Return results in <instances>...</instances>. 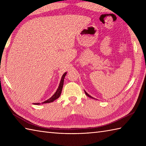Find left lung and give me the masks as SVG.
<instances>
[{"label":"left lung","instance_id":"8db88e82","mask_svg":"<svg viewBox=\"0 0 146 146\" xmlns=\"http://www.w3.org/2000/svg\"><path fill=\"white\" fill-rule=\"evenodd\" d=\"M85 92V94H86V95H87V96H88V97H91V98H92V97H91V96H90V95H88V94H87V93H86V92Z\"/></svg>","mask_w":146,"mask_h":146}]
</instances>
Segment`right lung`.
Listing matches in <instances>:
<instances>
[{"mask_svg": "<svg viewBox=\"0 0 146 146\" xmlns=\"http://www.w3.org/2000/svg\"><path fill=\"white\" fill-rule=\"evenodd\" d=\"M64 75H63V77H62V79H61V80L60 84V85H59V87H58V88L57 89L56 92H55V94H54L53 95H52L50 98L48 99V100L45 101L44 103H51V102H52L53 101H54L55 100H56L57 98H58L59 97H60V95H61V94L62 88H63V86L64 78ZM36 104L38 105V104H39L38 103V104Z\"/></svg>", "mask_w": 146, "mask_h": 146, "instance_id": "obj_1", "label": "right lung"}]
</instances>
